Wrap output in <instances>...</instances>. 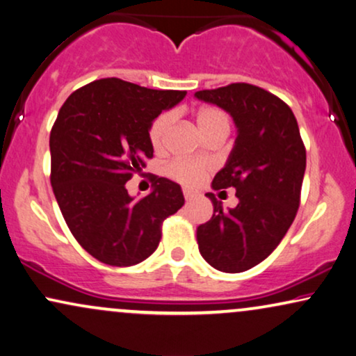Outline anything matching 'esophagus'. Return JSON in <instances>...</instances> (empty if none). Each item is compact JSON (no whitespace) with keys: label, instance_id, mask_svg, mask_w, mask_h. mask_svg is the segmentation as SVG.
Here are the masks:
<instances>
[{"label":"esophagus","instance_id":"obj_1","mask_svg":"<svg viewBox=\"0 0 356 356\" xmlns=\"http://www.w3.org/2000/svg\"><path fill=\"white\" fill-rule=\"evenodd\" d=\"M193 197H195V193H193L192 191H184V198H186V202H191V200H193Z\"/></svg>","mask_w":356,"mask_h":356}]
</instances>
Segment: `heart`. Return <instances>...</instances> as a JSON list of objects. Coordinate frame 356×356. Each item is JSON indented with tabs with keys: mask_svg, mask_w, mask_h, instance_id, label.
Instances as JSON below:
<instances>
[{
	"mask_svg": "<svg viewBox=\"0 0 356 356\" xmlns=\"http://www.w3.org/2000/svg\"><path fill=\"white\" fill-rule=\"evenodd\" d=\"M197 123L200 130L207 136L225 134L227 135L231 127V117L226 111L216 106H203L197 111ZM172 123V112H163L151 122L148 130V138L151 146L156 151H161L165 145L168 131ZM211 165L207 161H192V159H175L168 165L169 177L186 187H195L200 184L207 174L210 172Z\"/></svg>",
	"mask_w": 356,
	"mask_h": 356,
	"instance_id": "obj_1",
	"label": "heart"
}]
</instances>
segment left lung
Returning <instances> with one entry per match:
<instances>
[{"label": "left lung", "instance_id": "obj_1", "mask_svg": "<svg viewBox=\"0 0 356 356\" xmlns=\"http://www.w3.org/2000/svg\"><path fill=\"white\" fill-rule=\"evenodd\" d=\"M195 96L231 113L238 138L213 188H236L239 203H213L210 221L197 227L202 257L213 268L239 273L255 267L285 238L301 202L306 148L286 102L249 83L203 89Z\"/></svg>", "mask_w": 356, "mask_h": 356}]
</instances>
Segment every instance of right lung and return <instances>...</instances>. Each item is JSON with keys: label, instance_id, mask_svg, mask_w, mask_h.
<instances>
[{"label": "right lung", "instance_id": "add662e5", "mask_svg": "<svg viewBox=\"0 0 356 356\" xmlns=\"http://www.w3.org/2000/svg\"><path fill=\"white\" fill-rule=\"evenodd\" d=\"M186 91L148 89L104 78L76 89L50 131V182L79 245L113 267L143 262L158 248L163 221L184 205L181 186L151 175L140 200L125 184L153 158L148 130Z\"/></svg>", "mask_w": 356, "mask_h": 356}]
</instances>
